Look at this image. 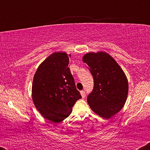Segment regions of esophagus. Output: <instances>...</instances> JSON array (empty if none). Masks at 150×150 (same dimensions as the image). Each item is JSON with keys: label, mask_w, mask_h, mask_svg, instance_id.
Returning a JSON list of instances; mask_svg holds the SVG:
<instances>
[{"label": "esophagus", "mask_w": 150, "mask_h": 150, "mask_svg": "<svg viewBox=\"0 0 150 150\" xmlns=\"http://www.w3.org/2000/svg\"><path fill=\"white\" fill-rule=\"evenodd\" d=\"M80 93H81V95H82V97H85V95H86V93H85V90H82L80 92Z\"/></svg>", "instance_id": "1"}]
</instances>
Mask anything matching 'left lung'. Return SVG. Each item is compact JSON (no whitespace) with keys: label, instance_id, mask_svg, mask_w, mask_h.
<instances>
[{"label":"left lung","instance_id":"1","mask_svg":"<svg viewBox=\"0 0 150 150\" xmlns=\"http://www.w3.org/2000/svg\"><path fill=\"white\" fill-rule=\"evenodd\" d=\"M83 61L88 65L94 79L92 91L87 102L94 112L109 118L124 106L128 93V82L124 72L108 53H89Z\"/></svg>","mask_w":150,"mask_h":150}]
</instances>
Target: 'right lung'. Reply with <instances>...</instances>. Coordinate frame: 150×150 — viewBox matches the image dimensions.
<instances>
[{
	"mask_svg": "<svg viewBox=\"0 0 150 150\" xmlns=\"http://www.w3.org/2000/svg\"><path fill=\"white\" fill-rule=\"evenodd\" d=\"M70 56V55H69ZM65 53H54L39 66L32 84V99L39 113L53 123L63 120L82 98Z\"/></svg>",
	"mask_w": 150,
	"mask_h": 150,
	"instance_id": "1",
	"label": "right lung"
}]
</instances>
